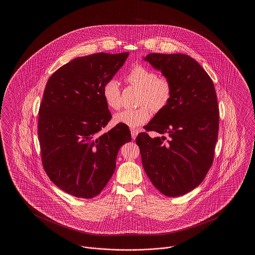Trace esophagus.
<instances>
[{"label":"esophagus","instance_id":"obj_1","mask_svg":"<svg viewBox=\"0 0 255 255\" xmlns=\"http://www.w3.org/2000/svg\"><path fill=\"white\" fill-rule=\"evenodd\" d=\"M131 133H132V138L135 139V137H136V135L138 133V131L134 130V129H131Z\"/></svg>","mask_w":255,"mask_h":255}]
</instances>
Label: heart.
<instances>
[{
  "mask_svg": "<svg viewBox=\"0 0 255 255\" xmlns=\"http://www.w3.org/2000/svg\"><path fill=\"white\" fill-rule=\"evenodd\" d=\"M128 83L140 89L136 109L123 110L115 115L117 123L136 128L145 124L151 118V110L159 113L165 109L172 97V85L164 76H158L156 72L145 66L136 65L126 76ZM102 97L111 109L121 107V87L118 81L109 80L102 88Z\"/></svg>",
  "mask_w": 255,
  "mask_h": 255,
  "instance_id": "b5f03b06",
  "label": "heart"
}]
</instances>
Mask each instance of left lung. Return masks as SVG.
I'll list each match as a JSON object with an SVG mask.
<instances>
[{
  "label": "left lung",
  "instance_id": "obj_1",
  "mask_svg": "<svg viewBox=\"0 0 255 255\" xmlns=\"http://www.w3.org/2000/svg\"><path fill=\"white\" fill-rule=\"evenodd\" d=\"M143 60L169 80L172 97L145 126L162 135L139 133L135 141L154 186L165 196H182L204 181L213 162L219 130L215 88L203 67L186 54L149 53ZM164 133L170 135L166 142Z\"/></svg>",
  "mask_w": 255,
  "mask_h": 255
}]
</instances>
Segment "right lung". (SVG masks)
<instances>
[{"instance_id": "right-lung-1", "label": "right lung", "mask_w": 255, "mask_h": 255, "mask_svg": "<svg viewBox=\"0 0 255 255\" xmlns=\"http://www.w3.org/2000/svg\"><path fill=\"white\" fill-rule=\"evenodd\" d=\"M129 52L77 57L48 80L39 109L42 162L50 181L68 194L91 199L113 176L120 148L131 141L129 127L112 119L102 88L124 65Z\"/></svg>"}]
</instances>
